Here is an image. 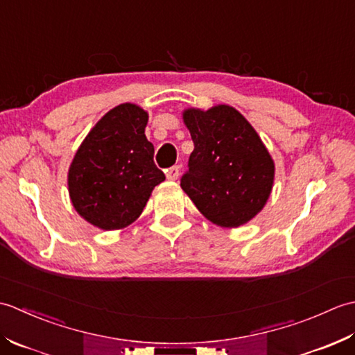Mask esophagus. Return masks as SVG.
Returning <instances> with one entry per match:
<instances>
[{"mask_svg":"<svg viewBox=\"0 0 355 355\" xmlns=\"http://www.w3.org/2000/svg\"><path fill=\"white\" fill-rule=\"evenodd\" d=\"M180 175V168L178 166H172V168L166 169V177H168V180H171V182H175V180L178 178Z\"/></svg>","mask_w":355,"mask_h":355,"instance_id":"1","label":"esophagus"}]
</instances>
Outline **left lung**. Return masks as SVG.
<instances>
[{"label":"left lung","mask_w":355,"mask_h":355,"mask_svg":"<svg viewBox=\"0 0 355 355\" xmlns=\"http://www.w3.org/2000/svg\"><path fill=\"white\" fill-rule=\"evenodd\" d=\"M183 120L193 150L182 189L221 227H239L258 215L271 193L275 163L258 132L229 105L189 108Z\"/></svg>","instance_id":"1"}]
</instances>
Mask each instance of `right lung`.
Here are the masks:
<instances>
[{
	"label": "right lung",
	"mask_w": 355,
	"mask_h": 355,
	"mask_svg": "<svg viewBox=\"0 0 355 355\" xmlns=\"http://www.w3.org/2000/svg\"><path fill=\"white\" fill-rule=\"evenodd\" d=\"M148 112L134 103L108 111L82 141L69 171L74 209L102 230L134 223L166 178L154 163L145 128Z\"/></svg>",
	"instance_id": "add662e5"
}]
</instances>
